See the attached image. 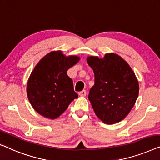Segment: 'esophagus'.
Returning <instances> with one entry per match:
<instances>
[{"mask_svg":"<svg viewBox=\"0 0 160 160\" xmlns=\"http://www.w3.org/2000/svg\"><path fill=\"white\" fill-rule=\"evenodd\" d=\"M79 94L80 96H85V95H86V94H87V92H86V90H82V91H80V92H79Z\"/></svg>","mask_w":160,"mask_h":160,"instance_id":"1","label":"esophagus"}]
</instances>
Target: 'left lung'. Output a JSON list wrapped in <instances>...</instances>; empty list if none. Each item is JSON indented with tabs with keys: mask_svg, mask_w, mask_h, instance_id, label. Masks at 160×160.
I'll list each match as a JSON object with an SVG mask.
<instances>
[{
	"mask_svg": "<svg viewBox=\"0 0 160 160\" xmlns=\"http://www.w3.org/2000/svg\"><path fill=\"white\" fill-rule=\"evenodd\" d=\"M87 62L95 75L88 99L95 115L105 123L119 122L129 113L139 95L134 72L124 59L114 53L106 54L103 58L88 57Z\"/></svg>",
	"mask_w": 160,
	"mask_h": 160,
	"instance_id": "obj_1",
	"label": "left lung"
}]
</instances>
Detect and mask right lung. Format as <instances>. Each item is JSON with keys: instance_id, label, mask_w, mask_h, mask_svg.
I'll list each match as a JSON object with an SVG mask.
<instances>
[{"instance_id": "right-lung-1", "label": "right lung", "mask_w": 160, "mask_h": 160, "mask_svg": "<svg viewBox=\"0 0 160 160\" xmlns=\"http://www.w3.org/2000/svg\"><path fill=\"white\" fill-rule=\"evenodd\" d=\"M80 60L61 51L49 52L39 62L27 82V96L34 110L45 118L54 119L65 111L78 95L67 71Z\"/></svg>"}]
</instances>
